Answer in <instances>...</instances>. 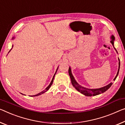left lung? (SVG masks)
<instances>
[{"mask_svg": "<svg viewBox=\"0 0 125 125\" xmlns=\"http://www.w3.org/2000/svg\"><path fill=\"white\" fill-rule=\"evenodd\" d=\"M115 38L114 35H112L111 36V43H112V45L113 46H114V48L115 49V50H116V52L118 53L116 49H115V47H114V41H115ZM118 72L117 73L116 76H115V78H114V80H116V78L117 77L118 75V73H119V70H120V59L118 58ZM69 76H70V79H71V82H72V85H73V87L75 88V89L77 90L78 92H79L80 93H81L83 94H84L85 96H95L98 94H100L101 93H103L105 92V91H107L109 88L111 87V86L112 85V83H109L108 85L106 86H104V87H102L100 88H97V89H88V88H86L85 87H83L79 85L76 81L75 79V78L74 77V76L73 75L72 73V70H71V68L69 67Z\"/></svg>", "mask_w": 125, "mask_h": 125, "instance_id": "left-lung-1", "label": "left lung"}]
</instances>
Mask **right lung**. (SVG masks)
<instances>
[{"mask_svg": "<svg viewBox=\"0 0 125 125\" xmlns=\"http://www.w3.org/2000/svg\"><path fill=\"white\" fill-rule=\"evenodd\" d=\"M14 38H15V37H12V39H11V40H14ZM13 47V45H12V47ZM11 49H12V48H11V49H10V50H11ZM10 50L9 51V52H10ZM58 68H59V67H57V69H56V72H55V74H54V75H53V76L52 79V80H51V83H50V84H49V86H48V87H47L46 88V89H45V90H43V91H42L41 92H40V93H38V94H36V95H31V97H36V96H38V95H41V94H43V93H45V92H46L47 91H48V90H49V89H50V87H51V86L52 85V83H53V79H54V77H55V74H56V72H57V69H58Z\"/></svg>", "mask_w": 125, "mask_h": 125, "instance_id": "right-lung-1", "label": "right lung"}]
</instances>
